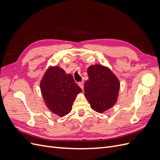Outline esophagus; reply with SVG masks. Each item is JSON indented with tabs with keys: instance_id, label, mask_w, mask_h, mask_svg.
I'll use <instances>...</instances> for the list:
<instances>
[{
	"instance_id": "esophagus-1",
	"label": "esophagus",
	"mask_w": 160,
	"mask_h": 160,
	"mask_svg": "<svg viewBox=\"0 0 160 160\" xmlns=\"http://www.w3.org/2000/svg\"><path fill=\"white\" fill-rule=\"evenodd\" d=\"M78 85H79V86L80 87V88H81L82 90L84 89V83H83V82H79V83H78Z\"/></svg>"
}]
</instances>
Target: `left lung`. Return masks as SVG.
Segmentation results:
<instances>
[{
  "instance_id": "obj_1",
  "label": "left lung",
  "mask_w": 160,
  "mask_h": 160,
  "mask_svg": "<svg viewBox=\"0 0 160 160\" xmlns=\"http://www.w3.org/2000/svg\"><path fill=\"white\" fill-rule=\"evenodd\" d=\"M88 73L89 79L84 85L85 96L92 109L103 113L117 101L119 81L109 68L101 65H91Z\"/></svg>"
}]
</instances>
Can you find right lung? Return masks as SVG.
Instances as JSON below:
<instances>
[{"instance_id":"obj_1","label":"right lung","mask_w":160,"mask_h":160,"mask_svg":"<svg viewBox=\"0 0 160 160\" xmlns=\"http://www.w3.org/2000/svg\"><path fill=\"white\" fill-rule=\"evenodd\" d=\"M40 88L48 109L60 117L70 112L77 95L82 92L72 76L57 66L50 67L46 71Z\"/></svg>"}]
</instances>
